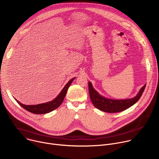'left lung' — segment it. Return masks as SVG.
<instances>
[{
	"label": "left lung",
	"mask_w": 159,
	"mask_h": 159,
	"mask_svg": "<svg viewBox=\"0 0 159 159\" xmlns=\"http://www.w3.org/2000/svg\"><path fill=\"white\" fill-rule=\"evenodd\" d=\"M145 86L146 84L141 88L137 95L134 98L120 100L108 99L101 96L93 88L90 82H89V91L90 100L97 109L106 112L113 113L123 111L134 104L141 98Z\"/></svg>",
	"instance_id": "left-lung-1"
}]
</instances>
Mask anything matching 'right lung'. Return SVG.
I'll list each match as a JSON object with an SVG mask.
<instances>
[{"label": "right lung", "mask_w": 159, "mask_h": 159, "mask_svg": "<svg viewBox=\"0 0 159 159\" xmlns=\"http://www.w3.org/2000/svg\"><path fill=\"white\" fill-rule=\"evenodd\" d=\"M74 79L75 78H73L71 80H70L69 81V82H68L65 85V87L61 90V91L58 94V96L52 101H50V102H48L46 103L39 104H36V105H25V104H22L21 102L18 101L16 99H15L16 100L17 103L20 106H22V107H23L24 109H25L26 110H27L29 112H31L34 113V114H36V115L46 114V113H48V112L56 109L61 105V104L62 103V102L65 97L68 89H69V87H70V84H72V82H73Z\"/></svg>", "instance_id": "obj_1"}]
</instances>
